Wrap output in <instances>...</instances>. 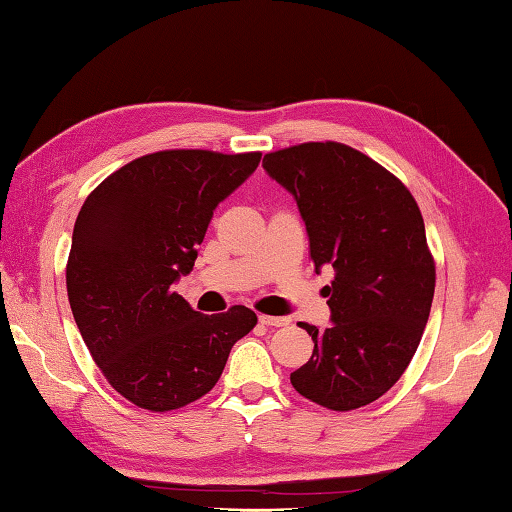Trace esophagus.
I'll list each match as a JSON object with an SVG mask.
<instances>
[{
	"instance_id": "1",
	"label": "esophagus",
	"mask_w": 512,
	"mask_h": 512,
	"mask_svg": "<svg viewBox=\"0 0 512 512\" xmlns=\"http://www.w3.org/2000/svg\"><path fill=\"white\" fill-rule=\"evenodd\" d=\"M259 322L266 324V327H284V324H288V318H280V315H259Z\"/></svg>"
}]
</instances>
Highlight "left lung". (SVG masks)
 <instances>
[{"label":"left lung","instance_id":"obj_1","mask_svg":"<svg viewBox=\"0 0 512 512\" xmlns=\"http://www.w3.org/2000/svg\"><path fill=\"white\" fill-rule=\"evenodd\" d=\"M262 165L293 194L315 273H336L322 291L333 324L300 322L315 347L291 383L329 410H358L403 376L430 318L436 275L421 210L394 174L342 143L286 147Z\"/></svg>","mask_w":512,"mask_h":512}]
</instances>
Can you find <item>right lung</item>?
Wrapping results in <instances>:
<instances>
[{
	"label": "right lung",
	"mask_w": 512,
	"mask_h": 512,
	"mask_svg": "<svg viewBox=\"0 0 512 512\" xmlns=\"http://www.w3.org/2000/svg\"><path fill=\"white\" fill-rule=\"evenodd\" d=\"M259 152L165 150L89 194L73 226L67 293L80 336L109 385L152 412L217 385L255 311H194L172 284L188 275L212 212L257 170Z\"/></svg>",
	"instance_id": "right-lung-1"
}]
</instances>
